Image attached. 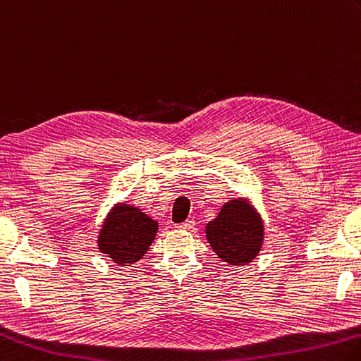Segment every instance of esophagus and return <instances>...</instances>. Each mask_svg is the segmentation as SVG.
<instances>
[{"label": "esophagus", "instance_id": "esophagus-1", "mask_svg": "<svg viewBox=\"0 0 361 361\" xmlns=\"http://www.w3.org/2000/svg\"><path fill=\"white\" fill-rule=\"evenodd\" d=\"M194 224H195L194 219H188V221L183 222V224H178L176 227H178V228H183V231H191V228L194 227Z\"/></svg>", "mask_w": 361, "mask_h": 361}]
</instances>
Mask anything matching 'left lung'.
Returning <instances> with one entry per match:
<instances>
[{"label": "left lung", "instance_id": "left-lung-1", "mask_svg": "<svg viewBox=\"0 0 361 361\" xmlns=\"http://www.w3.org/2000/svg\"><path fill=\"white\" fill-rule=\"evenodd\" d=\"M264 221L247 199L226 202L205 227L209 246L221 260L245 267L257 257L264 245Z\"/></svg>", "mask_w": 361, "mask_h": 361}]
</instances>
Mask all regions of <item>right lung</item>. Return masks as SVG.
<instances>
[{
	"mask_svg": "<svg viewBox=\"0 0 361 361\" xmlns=\"http://www.w3.org/2000/svg\"><path fill=\"white\" fill-rule=\"evenodd\" d=\"M158 228V221L143 213L142 208L126 202L115 203L97 235V249L116 265H134L147 254Z\"/></svg>",
	"mask_w": 361,
	"mask_h": 361,
	"instance_id": "1",
	"label": "right lung"
}]
</instances>
